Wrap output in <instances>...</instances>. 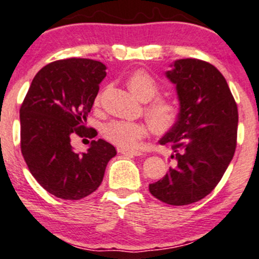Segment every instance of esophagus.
I'll return each mask as SVG.
<instances>
[{
    "instance_id": "esophagus-1",
    "label": "esophagus",
    "mask_w": 259,
    "mask_h": 259,
    "mask_svg": "<svg viewBox=\"0 0 259 259\" xmlns=\"http://www.w3.org/2000/svg\"><path fill=\"white\" fill-rule=\"evenodd\" d=\"M119 152L121 153V155H125V156H140L141 152L138 151V150H125V149H121L119 150Z\"/></svg>"
}]
</instances>
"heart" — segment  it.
I'll list each match as a JSON object with an SVG mask.
<instances>
[{"instance_id":"b5f03b06","label":"heart","mask_w":259,"mask_h":259,"mask_svg":"<svg viewBox=\"0 0 259 259\" xmlns=\"http://www.w3.org/2000/svg\"><path fill=\"white\" fill-rule=\"evenodd\" d=\"M130 91L143 102H149L160 95V84L151 73L144 69L134 70L127 76ZM103 91L95 99L96 106L101 104ZM153 134L162 136L168 134L180 120L181 109L175 101L168 98H155L145 109ZM150 126L144 121L113 120L103 126L106 140L120 149H133L141 139L149 134Z\"/></svg>"}]
</instances>
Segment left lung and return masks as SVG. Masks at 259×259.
I'll use <instances>...</instances> for the list:
<instances>
[{
    "label": "left lung",
    "instance_id": "1",
    "mask_svg": "<svg viewBox=\"0 0 259 259\" xmlns=\"http://www.w3.org/2000/svg\"><path fill=\"white\" fill-rule=\"evenodd\" d=\"M166 76L177 88L181 115L160 144L172 147L176 163L149 190L169 205H188L212 192L234 157L237 104L225 77L206 61L181 59Z\"/></svg>",
    "mask_w": 259,
    "mask_h": 259
}]
</instances>
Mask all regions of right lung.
Segmentation results:
<instances>
[{"label": "right lung", "mask_w": 259, "mask_h": 259, "mask_svg": "<svg viewBox=\"0 0 259 259\" xmlns=\"http://www.w3.org/2000/svg\"><path fill=\"white\" fill-rule=\"evenodd\" d=\"M106 66L92 59L70 58L48 64L35 75L19 109L21 151L36 182L50 194L78 200L103 181L115 147L98 139L87 152L71 146L75 136L95 138L84 123L97 97Z\"/></svg>", "instance_id": "add662e5"}]
</instances>
